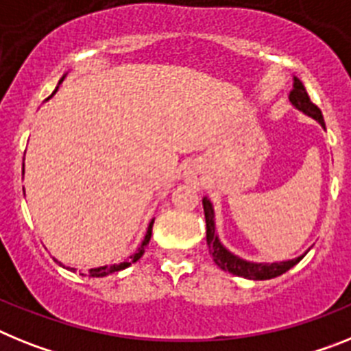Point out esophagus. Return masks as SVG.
Returning a JSON list of instances; mask_svg holds the SVG:
<instances>
[{
  "mask_svg": "<svg viewBox=\"0 0 351 351\" xmlns=\"http://www.w3.org/2000/svg\"><path fill=\"white\" fill-rule=\"evenodd\" d=\"M184 178L191 184H200L202 182V172H200L199 167H188L186 172H184Z\"/></svg>",
  "mask_w": 351,
  "mask_h": 351,
  "instance_id": "34e87169",
  "label": "esophagus"
}]
</instances>
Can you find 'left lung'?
Masks as SVG:
<instances>
[{"label":"left lung","instance_id":"left-lung-1","mask_svg":"<svg viewBox=\"0 0 351 351\" xmlns=\"http://www.w3.org/2000/svg\"><path fill=\"white\" fill-rule=\"evenodd\" d=\"M289 101H291L293 106L296 110H300L305 115L313 117L314 121H318L322 124V128L325 130V121H323L322 110H319L316 104L311 101L307 90H305L304 83L298 80V77H293V90L289 92ZM202 206H204V217H206V239H208L209 254L213 256L215 263L220 266L223 271H229L232 275H238V277L250 278V280H268V278L278 277V275L286 274L287 269H291L293 266L298 265V263L304 259V256L295 257V259H289V261H280V263H252L245 261L241 257L234 256L232 252H229L221 241L217 236V227H215V209H213L211 200L208 197L202 199Z\"/></svg>","mask_w":351,"mask_h":351}]
</instances>
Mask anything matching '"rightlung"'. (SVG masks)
I'll use <instances>...</instances> for the list:
<instances>
[{"mask_svg":"<svg viewBox=\"0 0 351 351\" xmlns=\"http://www.w3.org/2000/svg\"><path fill=\"white\" fill-rule=\"evenodd\" d=\"M64 77H65V76H62V80H60V83L64 82ZM55 92H56V90H55ZM55 92H53V94H55ZM47 99H49V97H47ZM152 223H154V220H151V223H149V227H147L145 238H143V241H142V245H140V247H138V250H136V252H134L133 256H131L130 259H128V261L119 263V265H112V266H99V268H92V269H90V271H88L90 277H106V275L115 274V271H121V269L128 268V266H131V265H133V263L138 261L140 257L143 256V252H145V247H147V245H149V241H151ZM56 263H58V261H56ZM62 266H64V265H62ZM71 269H76V268H71Z\"/></svg>","mask_w":351,"mask_h":351,"instance_id":"obj_1","label":"right lung"}]
</instances>
